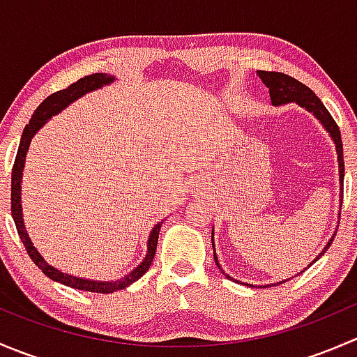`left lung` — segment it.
<instances>
[{"label": "left lung", "instance_id": "1", "mask_svg": "<svg viewBox=\"0 0 357 357\" xmlns=\"http://www.w3.org/2000/svg\"><path fill=\"white\" fill-rule=\"evenodd\" d=\"M257 74H259V77L262 79V82H264V84L269 88V96H271L273 105H283V103H289V102L298 103L301 107H304V109L312 112V114H314L316 117L321 121V124L325 126L326 131L332 135L335 146H337L338 174H340V188L344 190V149H342L340 129H338L337 122L333 121V117L330 115V112L326 110V107L321 103V100H319L318 96L312 93V89H309L307 86L302 84V82L297 81V79H294V77H290V75L283 74V72L257 70ZM342 193H344V192H342ZM332 242H333V240H330L326 248L332 245ZM212 247H214V236H212ZM326 248H325V250H326ZM325 250H323L321 254L316 257V261H318V259L321 257L323 254H325ZM214 259H215V264H218V268H219L218 257H215V250H214ZM316 261H312V262H316ZM312 262H311V264H312ZM222 273H225V271H222ZM226 276H228V275H226ZM228 278H229V276H228Z\"/></svg>", "mask_w": 357, "mask_h": 357}]
</instances>
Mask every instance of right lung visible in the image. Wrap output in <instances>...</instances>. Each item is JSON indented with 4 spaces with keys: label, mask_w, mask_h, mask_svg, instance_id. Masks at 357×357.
I'll return each instance as SVG.
<instances>
[{
    "label": "right lung",
    "mask_w": 357,
    "mask_h": 357,
    "mask_svg": "<svg viewBox=\"0 0 357 357\" xmlns=\"http://www.w3.org/2000/svg\"><path fill=\"white\" fill-rule=\"evenodd\" d=\"M112 81H114L112 75L91 74V75H86V77H81L79 81L72 82V84L67 86L66 89H60V91L50 95L48 98H46L45 102L34 110L31 121H29V124L25 126L22 132V139H20V145H19V150H17V157H15V162H13V169H12V215L17 226V233H19L20 240H22L29 257H31L32 262H34V264L38 266V268L41 269L50 280H53V282H59L62 283V285L72 287V289L75 290L96 291V294H114V291L126 289V287L135 283L136 280H139L146 271H149L150 264H152L153 257H155L158 231H160L162 222H158L155 228L152 229V233H150L149 254H146V257L143 259L142 264H139L135 271L129 273L128 276L117 280V282H91V280L75 278V276H70L67 275V273H62L59 271V269L52 268V266H50L48 262L39 255V252L36 250L34 245H32V242L29 240V235L27 231H25L24 221H22V207H20V181H22L25 153H27L29 143H31L32 136L36 135V131H38L39 128H43L45 122L48 121V119H52V115L59 114L60 110L66 109L68 103L77 100L79 96L86 95V93L93 91V89L96 88H102V86L109 84Z\"/></svg>",
    "instance_id": "right-lung-1"
}]
</instances>
